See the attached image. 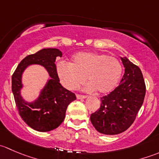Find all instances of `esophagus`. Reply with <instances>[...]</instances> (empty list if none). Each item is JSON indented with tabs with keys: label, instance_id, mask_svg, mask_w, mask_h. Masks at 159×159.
Returning a JSON list of instances; mask_svg holds the SVG:
<instances>
[{
	"label": "esophagus",
	"instance_id": "1",
	"mask_svg": "<svg viewBox=\"0 0 159 159\" xmlns=\"http://www.w3.org/2000/svg\"><path fill=\"white\" fill-rule=\"evenodd\" d=\"M77 98L78 99H84L87 98V96L86 95H81V94H77Z\"/></svg>",
	"mask_w": 159,
	"mask_h": 159
}]
</instances>
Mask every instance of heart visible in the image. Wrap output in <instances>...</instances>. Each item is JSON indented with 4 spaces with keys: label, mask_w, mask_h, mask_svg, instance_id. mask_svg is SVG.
<instances>
[{
    "label": "heart",
    "mask_w": 159,
    "mask_h": 159,
    "mask_svg": "<svg viewBox=\"0 0 159 159\" xmlns=\"http://www.w3.org/2000/svg\"><path fill=\"white\" fill-rule=\"evenodd\" d=\"M57 75L64 87L78 89L87 80L84 88L87 92L97 90L100 94H108L118 85L122 66L116 57L103 53L78 52L72 57L69 64L61 62L57 66Z\"/></svg>",
    "instance_id": "1"
}]
</instances>
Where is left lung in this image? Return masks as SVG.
<instances>
[{"instance_id":"1","label":"left lung","mask_w":159,"mask_h":159,"mask_svg":"<svg viewBox=\"0 0 159 159\" xmlns=\"http://www.w3.org/2000/svg\"><path fill=\"white\" fill-rule=\"evenodd\" d=\"M125 73L119 85L101 98L99 109L90 117L93 126L105 134H118L126 131L135 120L143 104L145 84L140 68L126 57H121Z\"/></svg>"}]
</instances>
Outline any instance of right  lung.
<instances>
[{"instance_id": "obj_1", "label": "right lung", "mask_w": 159, "mask_h": 159, "mask_svg": "<svg viewBox=\"0 0 159 159\" xmlns=\"http://www.w3.org/2000/svg\"><path fill=\"white\" fill-rule=\"evenodd\" d=\"M62 53L57 48H44L30 54L17 65L12 75V92L19 115L31 129L38 131H49L57 129L65 118L68 105L76 96L61 84L54 64ZM30 64H39L48 70L50 79L33 102H25L20 95L23 87L22 74Z\"/></svg>"}]
</instances>
